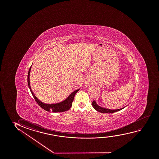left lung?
<instances>
[{"mask_svg": "<svg viewBox=\"0 0 159 159\" xmlns=\"http://www.w3.org/2000/svg\"><path fill=\"white\" fill-rule=\"evenodd\" d=\"M92 106H93V107L95 110H96L98 111V112H100L101 113H114V112H117V111H120V110L123 109V108H122V109H118V110H110V109L102 108V107H100L99 106H98V105L96 104V101H94V100H93V101L92 102Z\"/></svg>", "mask_w": 159, "mask_h": 159, "instance_id": "left-lung-1", "label": "left lung"}]
</instances>
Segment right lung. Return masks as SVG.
<instances>
[{
    "label": "right lung",
    "instance_id": "right-lung-1",
    "mask_svg": "<svg viewBox=\"0 0 159 159\" xmlns=\"http://www.w3.org/2000/svg\"><path fill=\"white\" fill-rule=\"evenodd\" d=\"M31 67V66L29 68L28 74V86L30 89L31 94L35 99V101L36 102L39 107H41L42 109H44L46 111H52V112H61L68 111V110H70V108L72 107V102L74 100V96L76 93V92L79 91V89H77L76 91L73 92L65 100H64L62 102L57 103V104H44L43 102H41L40 100H39L37 97H36V96L34 94L31 89L30 81H29V75H30Z\"/></svg>",
    "mask_w": 159,
    "mask_h": 159
}]
</instances>
